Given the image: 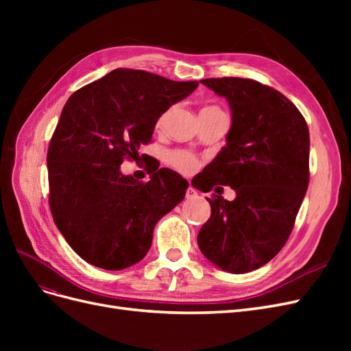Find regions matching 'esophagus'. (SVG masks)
Instances as JSON below:
<instances>
[{"mask_svg": "<svg viewBox=\"0 0 351 351\" xmlns=\"http://www.w3.org/2000/svg\"><path fill=\"white\" fill-rule=\"evenodd\" d=\"M197 196V192H196V189L195 187H187V190H186V197L187 199H193V197H196Z\"/></svg>", "mask_w": 351, "mask_h": 351, "instance_id": "obj_1", "label": "esophagus"}]
</instances>
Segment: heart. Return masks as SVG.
Wrapping results in <instances>:
<instances>
[{
	"label": "heart",
	"instance_id": "1",
	"mask_svg": "<svg viewBox=\"0 0 351 351\" xmlns=\"http://www.w3.org/2000/svg\"><path fill=\"white\" fill-rule=\"evenodd\" d=\"M204 110H218L217 107H206ZM168 117V111L164 112L162 115H159V119L156 121V127L158 129H161V127L164 125L165 120ZM168 162L171 164L176 169H178L180 173H184V174H189V173H193L195 169L197 168V159L195 155H192L187 151H173L168 154Z\"/></svg>",
	"mask_w": 351,
	"mask_h": 351
}]
</instances>
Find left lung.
<instances>
[{
  "label": "left lung",
  "instance_id": "obj_1",
  "mask_svg": "<svg viewBox=\"0 0 351 351\" xmlns=\"http://www.w3.org/2000/svg\"><path fill=\"white\" fill-rule=\"evenodd\" d=\"M200 82L227 98L232 123L227 145L195 187L210 192L224 184L237 196L230 202L215 189L218 195L206 197L210 218L197 244L221 269L246 274L268 263L291 234L309 186V129L295 105L267 84L241 77Z\"/></svg>",
  "mask_w": 351,
  "mask_h": 351
}]
</instances>
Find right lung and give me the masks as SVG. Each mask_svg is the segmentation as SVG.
Instances as JSON below:
<instances>
[{
  "label": "right lung",
  "instance_id": "obj_1",
  "mask_svg": "<svg viewBox=\"0 0 351 351\" xmlns=\"http://www.w3.org/2000/svg\"><path fill=\"white\" fill-rule=\"evenodd\" d=\"M197 84L115 69L66 102L47 155L49 208L71 249L93 267L120 271L142 261L156 222L184 199L189 183L173 169L143 183L120 165L139 158L159 115Z\"/></svg>",
  "mask_w": 351,
  "mask_h": 351
}]
</instances>
